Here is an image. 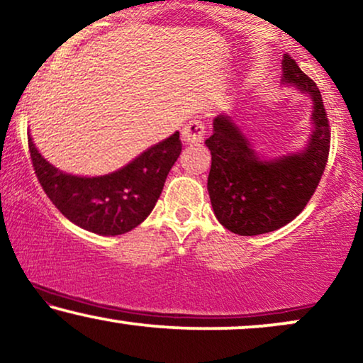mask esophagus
<instances>
[{
	"label": "esophagus",
	"instance_id": "1",
	"mask_svg": "<svg viewBox=\"0 0 363 363\" xmlns=\"http://www.w3.org/2000/svg\"><path fill=\"white\" fill-rule=\"evenodd\" d=\"M206 134V125L203 121L199 118H194V121H189L182 128V140L187 142V144H199L203 142Z\"/></svg>",
	"mask_w": 363,
	"mask_h": 363
}]
</instances>
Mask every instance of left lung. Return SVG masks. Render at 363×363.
Wrapping results in <instances>:
<instances>
[{
	"instance_id": "obj_1",
	"label": "left lung",
	"mask_w": 363,
	"mask_h": 363,
	"mask_svg": "<svg viewBox=\"0 0 363 363\" xmlns=\"http://www.w3.org/2000/svg\"><path fill=\"white\" fill-rule=\"evenodd\" d=\"M283 82L313 99L315 130L303 152L259 159L228 116L214 118V132L206 140L213 155L211 204L218 221L236 235H263L293 221L315 194L328 162L330 123L322 94L288 53L283 57Z\"/></svg>"
}]
</instances>
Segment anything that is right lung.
<instances>
[{
	"label": "right lung",
	"mask_w": 363,
	"mask_h": 363,
	"mask_svg": "<svg viewBox=\"0 0 363 363\" xmlns=\"http://www.w3.org/2000/svg\"><path fill=\"white\" fill-rule=\"evenodd\" d=\"M28 147L36 177L55 208L86 231L116 236L139 226L150 214L182 144L176 132L125 167L100 177L58 171L41 157L31 137Z\"/></svg>",
	"instance_id": "right-lung-1"
}]
</instances>
